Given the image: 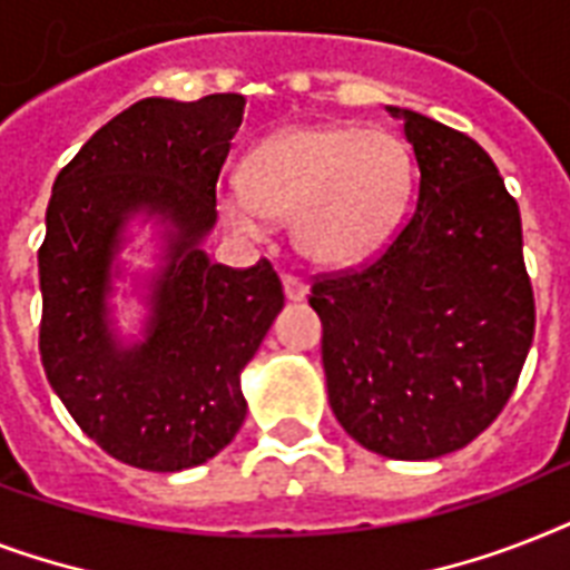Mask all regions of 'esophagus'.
<instances>
[{
	"label": "esophagus",
	"mask_w": 570,
	"mask_h": 570,
	"mask_svg": "<svg viewBox=\"0 0 570 570\" xmlns=\"http://www.w3.org/2000/svg\"><path fill=\"white\" fill-rule=\"evenodd\" d=\"M284 293L289 302H304L307 298V284H304L302 277L284 275Z\"/></svg>",
	"instance_id": "esophagus-1"
}]
</instances>
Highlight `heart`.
Segmentation results:
<instances>
[{
    "label": "heart",
    "instance_id": "1",
    "mask_svg": "<svg viewBox=\"0 0 570 570\" xmlns=\"http://www.w3.org/2000/svg\"><path fill=\"white\" fill-rule=\"evenodd\" d=\"M227 189L224 218L263 236L293 218L295 245L325 266L366 259L387 242L411 191V156L393 132L357 124H295L263 138Z\"/></svg>",
    "mask_w": 570,
    "mask_h": 570
}]
</instances>
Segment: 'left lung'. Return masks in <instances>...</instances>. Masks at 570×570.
I'll return each mask as SVG.
<instances>
[{
    "label": "left lung",
    "mask_w": 570,
    "mask_h": 570,
    "mask_svg": "<svg viewBox=\"0 0 570 570\" xmlns=\"http://www.w3.org/2000/svg\"><path fill=\"white\" fill-rule=\"evenodd\" d=\"M420 168L414 215L364 268L322 275V366L370 452L441 459L494 423L535 334L521 209L470 136L387 106Z\"/></svg>",
    "instance_id": "obj_1"
}]
</instances>
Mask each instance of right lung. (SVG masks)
Returning a JSON list of instances; mask_svg holds the SVG:
<instances>
[{
    "label": "right lung",
    "mask_w": 570,
    "mask_h": 570,
    "mask_svg": "<svg viewBox=\"0 0 570 570\" xmlns=\"http://www.w3.org/2000/svg\"><path fill=\"white\" fill-rule=\"evenodd\" d=\"M242 115V94L138 100L52 186L38 250L40 361L79 429L129 468H197L236 438L248 411L239 375L284 307L268 259L230 268L204 250ZM132 217L164 227V254L142 334L124 341L108 298Z\"/></svg>",
    "instance_id": "1"
}]
</instances>
